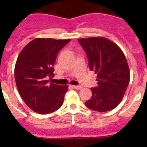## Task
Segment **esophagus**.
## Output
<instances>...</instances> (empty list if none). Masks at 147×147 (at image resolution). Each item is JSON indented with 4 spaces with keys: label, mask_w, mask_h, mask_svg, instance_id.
<instances>
[{
    "label": "esophagus",
    "mask_w": 147,
    "mask_h": 147,
    "mask_svg": "<svg viewBox=\"0 0 147 147\" xmlns=\"http://www.w3.org/2000/svg\"><path fill=\"white\" fill-rule=\"evenodd\" d=\"M73 87L76 90H80V89L82 88V87L81 85H74Z\"/></svg>",
    "instance_id": "34e87169"
}]
</instances>
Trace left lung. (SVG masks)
Listing matches in <instances>:
<instances>
[{
	"instance_id": "obj_1",
	"label": "left lung",
	"mask_w": 147,
	"mask_h": 147,
	"mask_svg": "<svg viewBox=\"0 0 147 147\" xmlns=\"http://www.w3.org/2000/svg\"><path fill=\"white\" fill-rule=\"evenodd\" d=\"M88 58L90 70L97 74V84L85 102L92 110L104 112L115 109L122 100L130 79L127 59L117 45L102 37L78 40Z\"/></svg>"
}]
</instances>
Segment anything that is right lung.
Returning <instances> with one entry per match:
<instances>
[{
    "label": "right lung",
    "instance_id": "add662e5",
    "mask_svg": "<svg viewBox=\"0 0 147 147\" xmlns=\"http://www.w3.org/2000/svg\"><path fill=\"white\" fill-rule=\"evenodd\" d=\"M70 40L36 38L24 47L15 66V80L20 96L31 109L41 115L63 105L67 85L50 82L60 50Z\"/></svg>",
    "mask_w": 147,
    "mask_h": 147
}]
</instances>
